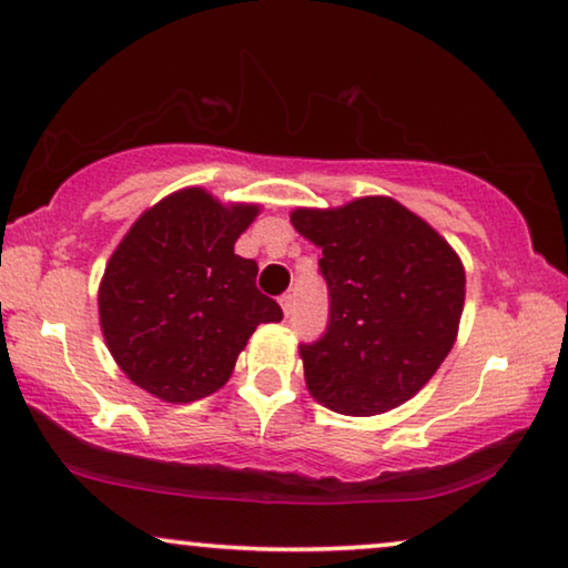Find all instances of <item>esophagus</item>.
I'll use <instances>...</instances> for the list:
<instances>
[{
	"mask_svg": "<svg viewBox=\"0 0 568 568\" xmlns=\"http://www.w3.org/2000/svg\"><path fill=\"white\" fill-rule=\"evenodd\" d=\"M281 306H283L285 318L293 314V295H291V293H283V295H281Z\"/></svg>",
	"mask_w": 568,
	"mask_h": 568,
	"instance_id": "obj_1",
	"label": "esophagus"
}]
</instances>
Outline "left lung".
Instances as JSON below:
<instances>
[{
  "label": "left lung",
  "mask_w": 568,
  "mask_h": 568,
  "mask_svg": "<svg viewBox=\"0 0 568 568\" xmlns=\"http://www.w3.org/2000/svg\"><path fill=\"white\" fill-rule=\"evenodd\" d=\"M298 234L322 246L329 322L301 345L311 396L347 417L409 402L437 373L458 334L466 273L453 246L390 197L332 211L295 207Z\"/></svg>",
  "instance_id": "left-lung-1"
}]
</instances>
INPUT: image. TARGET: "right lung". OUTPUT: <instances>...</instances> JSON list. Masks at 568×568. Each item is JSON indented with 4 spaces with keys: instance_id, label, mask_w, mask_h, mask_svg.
Listing matches in <instances>:
<instances>
[{
    "instance_id": "obj_1",
    "label": "right lung",
    "mask_w": 568,
    "mask_h": 568,
    "mask_svg": "<svg viewBox=\"0 0 568 568\" xmlns=\"http://www.w3.org/2000/svg\"><path fill=\"white\" fill-rule=\"evenodd\" d=\"M257 213L185 187L149 207L110 257L98 295L102 334L121 371L151 396H211L252 332L283 318L254 283L257 262L234 254Z\"/></svg>"
}]
</instances>
